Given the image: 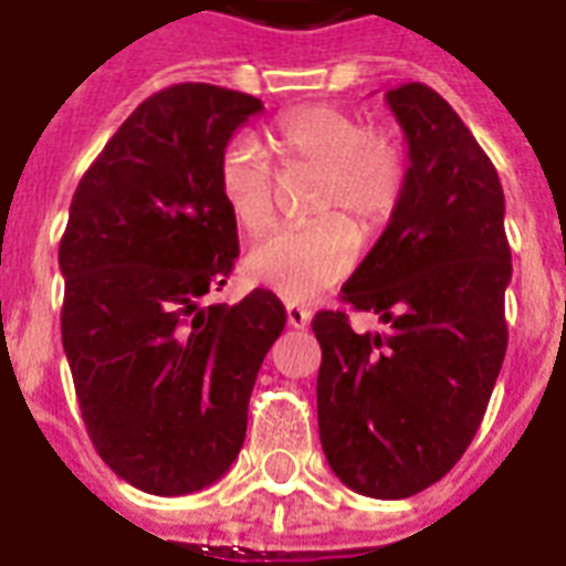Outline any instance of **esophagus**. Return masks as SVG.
I'll return each mask as SVG.
<instances>
[{"mask_svg": "<svg viewBox=\"0 0 566 566\" xmlns=\"http://www.w3.org/2000/svg\"><path fill=\"white\" fill-rule=\"evenodd\" d=\"M308 323H312V312L291 302V305H287V326H293V329H305Z\"/></svg>", "mask_w": 566, "mask_h": 566, "instance_id": "obj_1", "label": "esophagus"}]
</instances>
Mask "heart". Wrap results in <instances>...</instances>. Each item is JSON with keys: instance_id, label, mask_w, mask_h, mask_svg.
Wrapping results in <instances>:
<instances>
[{"instance_id": "heart-1", "label": "heart", "mask_w": 566, "mask_h": 566, "mask_svg": "<svg viewBox=\"0 0 566 566\" xmlns=\"http://www.w3.org/2000/svg\"><path fill=\"white\" fill-rule=\"evenodd\" d=\"M273 148L284 168H314L305 210L317 216L254 245L245 270L284 300L312 302L353 273L359 231L377 237L395 219L409 184L407 150L391 129L368 127L359 112L335 103L284 112ZM216 187L240 231L258 237L273 226L275 175L258 142H228L216 163Z\"/></svg>"}]
</instances>
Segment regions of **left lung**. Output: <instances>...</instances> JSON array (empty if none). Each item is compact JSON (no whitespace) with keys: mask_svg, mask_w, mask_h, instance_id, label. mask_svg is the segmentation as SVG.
I'll use <instances>...</instances> for the list:
<instances>
[{"mask_svg":"<svg viewBox=\"0 0 566 566\" xmlns=\"http://www.w3.org/2000/svg\"><path fill=\"white\" fill-rule=\"evenodd\" d=\"M409 145L403 205L340 287L388 323L353 332L317 312V427L344 484L407 499L446 478L481 427L507 350L511 245L495 166L460 115L424 82L386 92Z\"/></svg>","mask_w":566,"mask_h":566,"instance_id":"left-lung-1","label":"left lung"}]
</instances>
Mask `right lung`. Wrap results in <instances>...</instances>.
<instances>
[{
  "label": "right lung",
  "instance_id": "right-lung-1",
  "mask_svg": "<svg viewBox=\"0 0 566 566\" xmlns=\"http://www.w3.org/2000/svg\"><path fill=\"white\" fill-rule=\"evenodd\" d=\"M258 97L207 82L150 94L82 175L59 245L62 344L82 421L112 472L150 495L231 469L282 300L205 305L234 270L216 163Z\"/></svg>",
  "mask_w": 566,
  "mask_h": 566
}]
</instances>
